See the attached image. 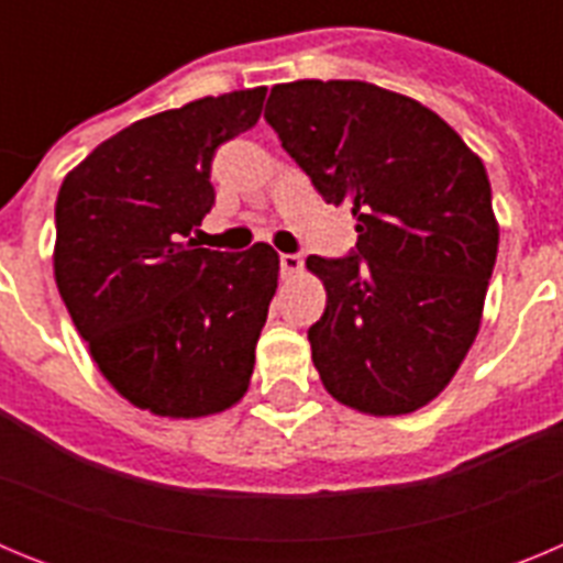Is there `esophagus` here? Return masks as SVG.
Returning <instances> with one entry per match:
<instances>
[{"label": "esophagus", "instance_id": "1", "mask_svg": "<svg viewBox=\"0 0 563 563\" xmlns=\"http://www.w3.org/2000/svg\"><path fill=\"white\" fill-rule=\"evenodd\" d=\"M278 265H282V276L290 278V276H298V273L305 271V258L296 256V253H282Z\"/></svg>", "mask_w": 563, "mask_h": 563}]
</instances>
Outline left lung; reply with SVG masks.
Returning <instances> with one entry per match:
<instances>
[{"instance_id": "obj_1", "label": "left lung", "mask_w": 563, "mask_h": 563, "mask_svg": "<svg viewBox=\"0 0 563 563\" xmlns=\"http://www.w3.org/2000/svg\"><path fill=\"white\" fill-rule=\"evenodd\" d=\"M265 118L355 217V256H307L327 290L307 332L324 389L372 417L429 406L474 346L496 265L485 163L429 107L366 81L276 84Z\"/></svg>"}]
</instances>
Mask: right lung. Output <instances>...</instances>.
I'll use <instances>...</instances> for the list:
<instances>
[{
  "label": "right lung",
  "mask_w": 563,
  "mask_h": 563,
  "mask_svg": "<svg viewBox=\"0 0 563 563\" xmlns=\"http://www.w3.org/2000/svg\"><path fill=\"white\" fill-rule=\"evenodd\" d=\"M267 87L132 123L64 177L53 273L101 375L134 409L197 420L236 406L278 287V253L197 247L217 146L256 126Z\"/></svg>",
  "instance_id": "right-lung-1"
}]
</instances>
